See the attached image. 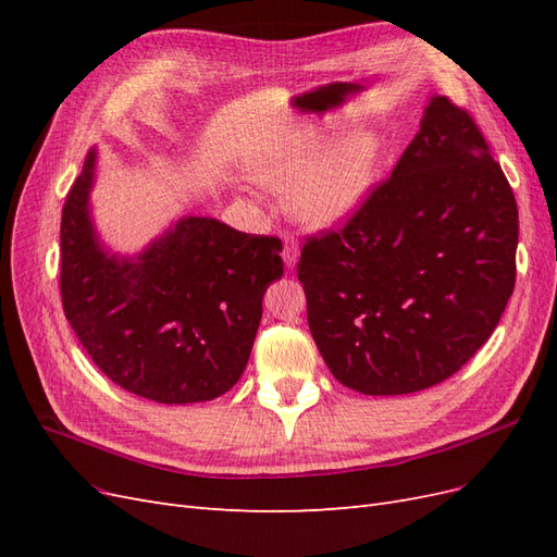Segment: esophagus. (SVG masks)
Wrapping results in <instances>:
<instances>
[{"mask_svg":"<svg viewBox=\"0 0 557 557\" xmlns=\"http://www.w3.org/2000/svg\"><path fill=\"white\" fill-rule=\"evenodd\" d=\"M285 244H283V262L288 269H293L297 264V258H299V244L297 239L293 237V234H285Z\"/></svg>","mask_w":557,"mask_h":557,"instance_id":"1","label":"esophagus"}]
</instances>
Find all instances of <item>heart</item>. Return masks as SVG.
<instances>
[{
    "label": "heart",
    "instance_id": "1",
    "mask_svg": "<svg viewBox=\"0 0 557 557\" xmlns=\"http://www.w3.org/2000/svg\"><path fill=\"white\" fill-rule=\"evenodd\" d=\"M323 134L301 139L252 166L256 178L274 190L290 189V209L301 223L332 227L356 211L372 188L383 158V141L372 129L350 132L326 153Z\"/></svg>",
    "mask_w": 557,
    "mask_h": 557
}]
</instances>
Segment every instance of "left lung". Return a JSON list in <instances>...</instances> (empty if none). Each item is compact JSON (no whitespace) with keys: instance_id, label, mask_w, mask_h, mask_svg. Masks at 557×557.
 Returning <instances> with one entry per match:
<instances>
[{"instance_id":"1","label":"left lung","mask_w":557,"mask_h":557,"mask_svg":"<svg viewBox=\"0 0 557 557\" xmlns=\"http://www.w3.org/2000/svg\"><path fill=\"white\" fill-rule=\"evenodd\" d=\"M518 207L474 117L432 97L393 174L342 227L309 234L297 278L334 379L362 395L446 381L516 285Z\"/></svg>"}]
</instances>
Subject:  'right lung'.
Here are the masks:
<instances>
[{"instance_id": "right-lung-1", "label": "right lung", "mask_w": 557, "mask_h": 557, "mask_svg": "<svg viewBox=\"0 0 557 557\" xmlns=\"http://www.w3.org/2000/svg\"><path fill=\"white\" fill-rule=\"evenodd\" d=\"M95 153L66 193L62 309L92 362L123 391L160 404L221 397L244 374L281 239L188 215L139 258L99 246L88 213Z\"/></svg>"}]
</instances>
